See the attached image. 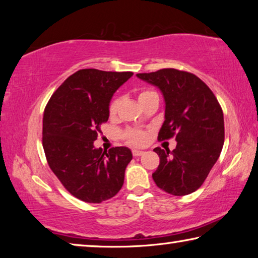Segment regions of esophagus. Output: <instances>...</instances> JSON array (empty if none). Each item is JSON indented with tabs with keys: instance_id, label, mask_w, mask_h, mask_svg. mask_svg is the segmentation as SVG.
Instances as JSON below:
<instances>
[{
	"instance_id": "esophagus-1",
	"label": "esophagus",
	"mask_w": 258,
	"mask_h": 258,
	"mask_svg": "<svg viewBox=\"0 0 258 258\" xmlns=\"http://www.w3.org/2000/svg\"><path fill=\"white\" fill-rule=\"evenodd\" d=\"M132 152H133V156H134V157H139V156H142L143 154H145V151L138 150V149H134Z\"/></svg>"
}]
</instances>
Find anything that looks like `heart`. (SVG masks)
Instances as JSON below:
<instances>
[{
    "label": "heart",
    "mask_w": 258,
    "mask_h": 258,
    "mask_svg": "<svg viewBox=\"0 0 258 258\" xmlns=\"http://www.w3.org/2000/svg\"><path fill=\"white\" fill-rule=\"evenodd\" d=\"M154 94H156V92H154V91H150V90L141 91V92H140L138 95L139 102L143 101V100L151 97V95H154ZM118 106H119V99H117V98L113 99L110 102V104H109V113H110L111 116H113L117 112ZM125 137L130 142L135 143V145H140V143H142L146 139L145 133L141 132V131H130V132L125 134Z\"/></svg>",
    "instance_id": "b5f03b06"
}]
</instances>
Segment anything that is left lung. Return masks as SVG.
Segmentation results:
<instances>
[{
    "mask_svg": "<svg viewBox=\"0 0 258 258\" xmlns=\"http://www.w3.org/2000/svg\"><path fill=\"white\" fill-rule=\"evenodd\" d=\"M158 87L165 101V120L158 139L175 135L176 148H155L160 163L152 174L159 189L185 196L199 189L221 155L224 143V117L211 89L194 74L166 68L137 74Z\"/></svg>",
    "mask_w": 258,
    "mask_h": 258,
    "instance_id": "obj_1",
    "label": "left lung"
}]
</instances>
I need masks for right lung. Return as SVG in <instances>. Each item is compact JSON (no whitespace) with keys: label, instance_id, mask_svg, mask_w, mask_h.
Listing matches in <instances>:
<instances>
[{"label":"right lung","instance_id":"obj_1","mask_svg":"<svg viewBox=\"0 0 258 258\" xmlns=\"http://www.w3.org/2000/svg\"><path fill=\"white\" fill-rule=\"evenodd\" d=\"M132 76L131 72L82 69L59 86L45 107L43 149L47 164L74 197L85 203L110 199L124 184L132 151L127 147L102 151L93 142L109 118L113 93Z\"/></svg>","mask_w":258,"mask_h":258}]
</instances>
